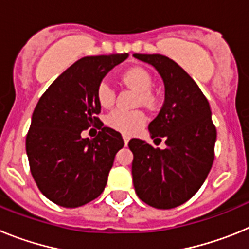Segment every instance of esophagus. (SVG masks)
<instances>
[{
	"label": "esophagus",
	"instance_id": "34e87169",
	"mask_svg": "<svg viewBox=\"0 0 249 249\" xmlns=\"http://www.w3.org/2000/svg\"><path fill=\"white\" fill-rule=\"evenodd\" d=\"M122 137H123V141H124V144H128V142H129V140H131V137H129L128 135H126V133H123Z\"/></svg>",
	"mask_w": 249,
	"mask_h": 249
}]
</instances>
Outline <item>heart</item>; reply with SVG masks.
Masks as SVG:
<instances>
[{
	"mask_svg": "<svg viewBox=\"0 0 249 249\" xmlns=\"http://www.w3.org/2000/svg\"><path fill=\"white\" fill-rule=\"evenodd\" d=\"M122 81L135 89L140 96V101L144 105L151 102L149 92L152 89V78L146 70L141 67H133L127 70L122 74ZM96 97L102 107H111L114 102V89L108 81H102L96 89ZM146 121L144 114L140 111H126L114 109L107 116V124L117 131L124 133H132L137 131Z\"/></svg>",
	"mask_w": 249,
	"mask_h": 249,
	"instance_id": "obj_1",
	"label": "heart"
}]
</instances>
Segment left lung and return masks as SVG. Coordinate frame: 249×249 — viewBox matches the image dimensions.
<instances>
[{
    "label": "left lung",
    "mask_w": 249,
    "mask_h": 249,
    "mask_svg": "<svg viewBox=\"0 0 249 249\" xmlns=\"http://www.w3.org/2000/svg\"><path fill=\"white\" fill-rule=\"evenodd\" d=\"M133 57L151 65L163 81L164 103L148 131L151 138H163L167 146L160 149L140 138L129 141L133 186L144 203L169 210L192 198L206 181L217 131L210 103L183 68L162 54Z\"/></svg>",
    "instance_id": "1"
}]
</instances>
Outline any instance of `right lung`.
Instances as JSON below:
<instances>
[{
	"label": "right lung",
	"mask_w": 249,
	"mask_h": 249,
	"mask_svg": "<svg viewBox=\"0 0 249 249\" xmlns=\"http://www.w3.org/2000/svg\"><path fill=\"white\" fill-rule=\"evenodd\" d=\"M127 57L128 53L78 59L57 77L37 103L26 152L37 187L58 206H83L105 190L114 156L124 142L120 132L103 127L96 117L101 112L96 89ZM94 124L101 129L96 138L80 137L83 129Z\"/></svg>",
	"instance_id": "add662e5"
}]
</instances>
